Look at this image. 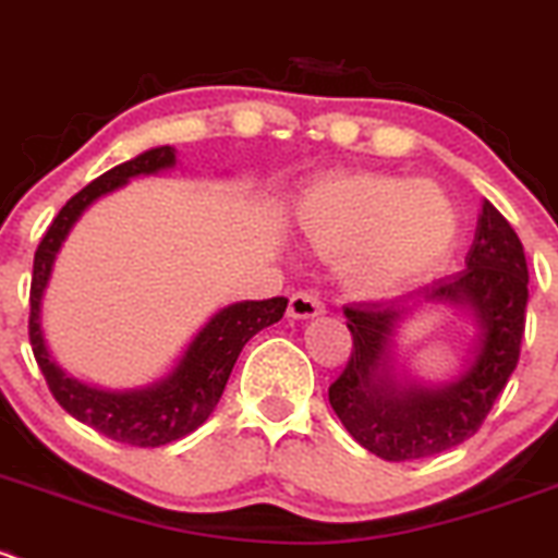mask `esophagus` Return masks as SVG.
I'll use <instances>...</instances> for the list:
<instances>
[{
  "mask_svg": "<svg viewBox=\"0 0 558 558\" xmlns=\"http://www.w3.org/2000/svg\"><path fill=\"white\" fill-rule=\"evenodd\" d=\"M287 312H290V317H295V319H308V317H317V314H323L325 303L314 290H298L290 295V308H287Z\"/></svg>",
  "mask_w": 558,
  "mask_h": 558,
  "instance_id": "obj_1",
  "label": "esophagus"
}]
</instances>
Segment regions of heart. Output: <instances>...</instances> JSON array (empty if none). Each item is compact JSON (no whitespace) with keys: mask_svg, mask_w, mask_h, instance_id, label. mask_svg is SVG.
Instances as JSON below:
<instances>
[{"mask_svg":"<svg viewBox=\"0 0 558 558\" xmlns=\"http://www.w3.org/2000/svg\"><path fill=\"white\" fill-rule=\"evenodd\" d=\"M298 228L319 252H347L344 271L357 290L390 292L450 250L459 211L428 181L330 175L301 197Z\"/></svg>","mask_w":558,"mask_h":558,"instance_id":"obj_1","label":"heart"}]
</instances>
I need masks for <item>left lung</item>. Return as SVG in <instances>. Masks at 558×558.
I'll use <instances>...</instances> for the list:
<instances>
[{
	"label": "left lung",
	"mask_w": 558,
	"mask_h": 558,
	"mask_svg": "<svg viewBox=\"0 0 558 558\" xmlns=\"http://www.w3.org/2000/svg\"><path fill=\"white\" fill-rule=\"evenodd\" d=\"M415 295L417 301L469 303L483 336L477 357L459 383L442 390H399L385 363L407 298L344 306L352 352L344 372L330 383L328 401L352 439L385 461H417L456 448L488 417L515 372L526 330L529 271L521 239L485 201L464 271Z\"/></svg>",
	"instance_id": "8db88e82"
}]
</instances>
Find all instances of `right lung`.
Returning <instances> with one entry per match:
<instances>
[{
  "mask_svg": "<svg viewBox=\"0 0 558 558\" xmlns=\"http://www.w3.org/2000/svg\"><path fill=\"white\" fill-rule=\"evenodd\" d=\"M173 162L175 148L159 146L151 151H143L141 157L130 159V162L116 165L113 170L86 184L53 217L51 228L37 244L35 268H32L29 341L48 390L59 401V407L70 412L75 421L86 423L113 442L132 445V448H159V445L175 442V439L195 432L201 423H206L214 407L222 399L225 385H228L230 372H233L246 341L257 330L279 323L287 308V298L281 295L268 298V301L233 303V306L222 308L195 336V341L170 377H165L162 383L148 390H135V393H105V390L81 385L78 379L64 377L62 368L51 361L40 330V298L64 235L70 233L81 211L99 195L113 192L132 175L157 173Z\"/></svg>",
  "mask_w": 558,
  "mask_h": 558,
  "instance_id": "obj_1",
  "label": "right lung"
}]
</instances>
